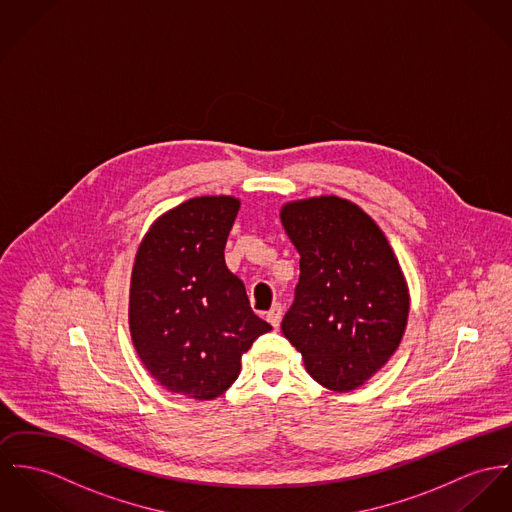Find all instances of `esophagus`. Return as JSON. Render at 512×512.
Returning <instances> with one entry per match:
<instances>
[{"label":"esophagus","instance_id":"esophagus-1","mask_svg":"<svg viewBox=\"0 0 512 512\" xmlns=\"http://www.w3.org/2000/svg\"><path fill=\"white\" fill-rule=\"evenodd\" d=\"M280 319H282V308L276 304V306H273V308L267 312V321L276 329V327L280 325Z\"/></svg>","mask_w":512,"mask_h":512}]
</instances>
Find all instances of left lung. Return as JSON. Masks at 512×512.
Masks as SVG:
<instances>
[{
	"mask_svg": "<svg viewBox=\"0 0 512 512\" xmlns=\"http://www.w3.org/2000/svg\"><path fill=\"white\" fill-rule=\"evenodd\" d=\"M300 253L296 300L280 329L308 374L353 392L394 356L409 317V288L390 241L351 200L321 195L282 204Z\"/></svg>",
	"mask_w": 512,
	"mask_h": 512,
	"instance_id": "8db88e82",
	"label": "left lung"
}]
</instances>
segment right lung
Segmentation results:
<instances>
[{
  "instance_id": "1",
  "label": "right lung",
  "mask_w": 512,
  "mask_h": 512,
  "mask_svg": "<svg viewBox=\"0 0 512 512\" xmlns=\"http://www.w3.org/2000/svg\"><path fill=\"white\" fill-rule=\"evenodd\" d=\"M239 206L228 195L185 200L150 226L134 257L132 345L165 390L197 401L224 394L243 353L273 329L224 261Z\"/></svg>"
}]
</instances>
